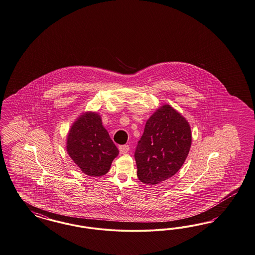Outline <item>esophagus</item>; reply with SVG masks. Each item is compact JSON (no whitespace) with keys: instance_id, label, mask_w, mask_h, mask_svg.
I'll list each match as a JSON object with an SVG mask.
<instances>
[{"instance_id":"34e87169","label":"esophagus","mask_w":255,"mask_h":255,"mask_svg":"<svg viewBox=\"0 0 255 255\" xmlns=\"http://www.w3.org/2000/svg\"><path fill=\"white\" fill-rule=\"evenodd\" d=\"M120 151H121V153H123V154H126L129 150H130V147L128 146V145H123V146H120Z\"/></svg>"}]
</instances>
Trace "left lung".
Masks as SVG:
<instances>
[{"mask_svg":"<svg viewBox=\"0 0 255 255\" xmlns=\"http://www.w3.org/2000/svg\"><path fill=\"white\" fill-rule=\"evenodd\" d=\"M191 142L185 117L168 105L159 107L147 121L134 152L138 179L154 185L172 177L184 165Z\"/></svg>","mask_w":255,"mask_h":255,"instance_id":"8db88e82","label":"left lung"}]
</instances>
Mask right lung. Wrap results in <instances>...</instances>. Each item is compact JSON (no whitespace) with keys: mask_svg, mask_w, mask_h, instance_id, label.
<instances>
[{"mask_svg":"<svg viewBox=\"0 0 255 255\" xmlns=\"http://www.w3.org/2000/svg\"><path fill=\"white\" fill-rule=\"evenodd\" d=\"M67 151L75 165L91 177L106 174L119 154L101 116L91 111L83 113L71 125L67 136Z\"/></svg>","mask_w":255,"mask_h":255,"instance_id":"right-lung-1","label":"right lung"}]
</instances>
